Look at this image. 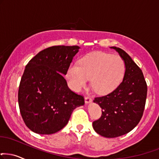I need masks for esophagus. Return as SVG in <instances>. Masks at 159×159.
Masks as SVG:
<instances>
[{"instance_id": "obj_1", "label": "esophagus", "mask_w": 159, "mask_h": 159, "mask_svg": "<svg viewBox=\"0 0 159 159\" xmlns=\"http://www.w3.org/2000/svg\"><path fill=\"white\" fill-rule=\"evenodd\" d=\"M84 100H85L86 104H89V103H91L92 101H93V99H92L90 97H88V96L86 97Z\"/></svg>"}]
</instances>
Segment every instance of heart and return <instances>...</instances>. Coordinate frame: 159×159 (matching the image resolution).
<instances>
[{
	"mask_svg": "<svg viewBox=\"0 0 159 159\" xmlns=\"http://www.w3.org/2000/svg\"><path fill=\"white\" fill-rule=\"evenodd\" d=\"M124 72L125 64L121 57L98 52L83 57L79 65L70 66L66 77L74 91H79L90 78L94 90L99 94H105L119 84Z\"/></svg>",
	"mask_w": 159,
	"mask_h": 159,
	"instance_id": "heart-1",
	"label": "heart"
}]
</instances>
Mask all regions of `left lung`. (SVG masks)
Masks as SVG:
<instances>
[{
	"label": "left lung",
	"mask_w": 159,
	"mask_h": 159,
	"mask_svg": "<svg viewBox=\"0 0 159 159\" xmlns=\"http://www.w3.org/2000/svg\"><path fill=\"white\" fill-rule=\"evenodd\" d=\"M116 49L125 64L123 81L112 93L96 97L94 102L102 109L98 120L93 121V129L106 138L121 136L130 132L139 123L146 103L147 86L144 75L133 59L123 49Z\"/></svg>",
	"instance_id": "left-lung-1"
}]
</instances>
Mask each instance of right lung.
Returning a JSON list of instances; mask_svg holds the SVG:
<instances>
[{"mask_svg":"<svg viewBox=\"0 0 159 159\" xmlns=\"http://www.w3.org/2000/svg\"><path fill=\"white\" fill-rule=\"evenodd\" d=\"M78 46H54L29 61L20 79L18 105L25 124L34 133L49 135L63 129L82 95L68 87L66 75Z\"/></svg>","mask_w":159,"mask_h":159,"instance_id":"1","label":"right lung"}]
</instances>
